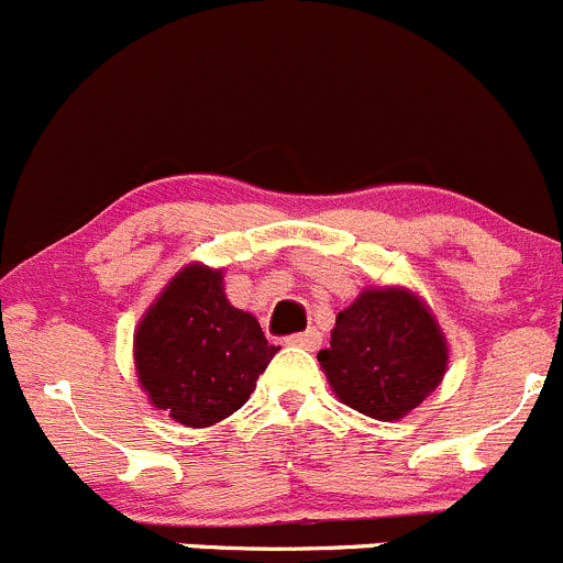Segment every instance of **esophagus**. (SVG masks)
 Segmentation results:
<instances>
[{
    "label": "esophagus",
    "mask_w": 563,
    "mask_h": 563,
    "mask_svg": "<svg viewBox=\"0 0 563 563\" xmlns=\"http://www.w3.org/2000/svg\"><path fill=\"white\" fill-rule=\"evenodd\" d=\"M286 343H288V346L310 349V352H313V349L321 343V335L313 330V327H308V330H305V332H297V335H288Z\"/></svg>",
    "instance_id": "1"
}]
</instances>
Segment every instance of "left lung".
<instances>
[{
    "label": "left lung",
    "mask_w": 563,
    "mask_h": 563,
    "mask_svg": "<svg viewBox=\"0 0 563 563\" xmlns=\"http://www.w3.org/2000/svg\"><path fill=\"white\" fill-rule=\"evenodd\" d=\"M319 363L346 407L376 420H401L443 382L449 341L415 291L363 288L335 316L330 349H321Z\"/></svg>",
    "instance_id": "8db88e82"
}]
</instances>
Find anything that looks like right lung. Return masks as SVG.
Masks as SVG:
<instances>
[{
  "label": "right lung",
  "mask_w": 563,
  "mask_h": 563,
  "mask_svg": "<svg viewBox=\"0 0 563 563\" xmlns=\"http://www.w3.org/2000/svg\"><path fill=\"white\" fill-rule=\"evenodd\" d=\"M222 272L187 264L134 330V368L156 409L189 429L236 412L277 354L258 319L228 302Z\"/></svg>",
  "instance_id": "right-lung-1"
}]
</instances>
